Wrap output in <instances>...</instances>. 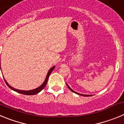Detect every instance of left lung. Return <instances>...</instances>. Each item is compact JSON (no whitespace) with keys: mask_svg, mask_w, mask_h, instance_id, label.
Instances as JSON below:
<instances>
[{"mask_svg":"<svg viewBox=\"0 0 124 124\" xmlns=\"http://www.w3.org/2000/svg\"><path fill=\"white\" fill-rule=\"evenodd\" d=\"M66 85H67V86L68 87V88L70 89V90L72 92H73V93H76V94H79V95H81V96H86V97H87V96H91V95H86V94H79V93H76V92H75L74 91H73V89H72L71 88V87H70V86H68V85L67 84V83H66Z\"/></svg>","mask_w":124,"mask_h":124,"instance_id":"left-lung-1","label":"left lung"}]
</instances>
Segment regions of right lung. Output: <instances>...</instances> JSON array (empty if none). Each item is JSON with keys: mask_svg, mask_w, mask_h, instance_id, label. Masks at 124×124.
Listing matches in <instances>:
<instances>
[{"mask_svg": "<svg viewBox=\"0 0 124 124\" xmlns=\"http://www.w3.org/2000/svg\"><path fill=\"white\" fill-rule=\"evenodd\" d=\"M54 68H55V66H53V67L51 68V69H50V70H49L48 72V73H47L45 81L43 82V83L41 84V86H39V87H37V88L34 89H32V90L23 91V90H19V89H17L14 88V87H12V86H10L9 84H8V83H7V82L5 81V79H4V80H5V83H6L7 85L8 86V87H10L11 89H12V90L14 91H16V92H17V93H20V94H25V95H35V94H38V93H40L41 91H42L43 89H44V87H45V86L46 85V83H47V82H48V79L49 76H50V74L52 73L53 70H54Z\"/></svg>", "mask_w": 124, "mask_h": 124, "instance_id": "obj_1", "label": "right lung"}]
</instances>
